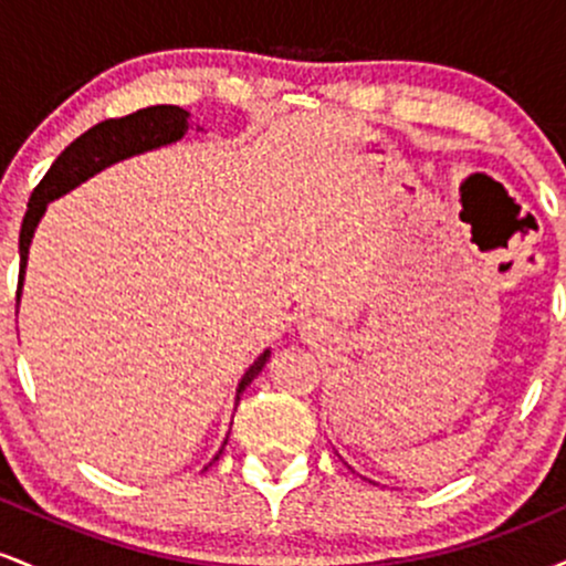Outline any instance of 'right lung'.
Segmentation results:
<instances>
[{
  "instance_id": "1",
  "label": "right lung",
  "mask_w": 566,
  "mask_h": 566,
  "mask_svg": "<svg viewBox=\"0 0 566 566\" xmlns=\"http://www.w3.org/2000/svg\"><path fill=\"white\" fill-rule=\"evenodd\" d=\"M188 133V112L180 106H148L140 108V112L122 116V119H106L101 125L90 127L87 133L80 135L66 151L61 154L53 161L48 175L39 180L29 199V210H25L23 226H21V242H18V252H21V276H18V303H21L23 292V274L25 265H29V247L31 239H34V231L42 220L44 212H48L50 201L61 199L63 193H69L71 188L82 186L84 180H90L106 167L116 165V161L138 157V154L154 151V148L170 146V143H178ZM271 359V350L265 348L255 361H252L250 369L242 375L237 386V405L239 396L252 380L261 375L265 361ZM229 441V439H226ZM223 441V447H226ZM220 447L218 454L223 452ZM218 454L212 460H218Z\"/></svg>"
}]
</instances>
